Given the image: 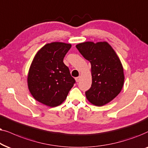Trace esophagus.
<instances>
[{"mask_svg": "<svg viewBox=\"0 0 148 148\" xmlns=\"http://www.w3.org/2000/svg\"><path fill=\"white\" fill-rule=\"evenodd\" d=\"M75 80H76V81L77 82H78L80 80V76H78V77H76V78H75Z\"/></svg>", "mask_w": 148, "mask_h": 148, "instance_id": "1", "label": "esophagus"}]
</instances>
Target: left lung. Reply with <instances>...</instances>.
Here are the masks:
<instances>
[{"label": "left lung", "instance_id": "left-lung-1", "mask_svg": "<svg viewBox=\"0 0 148 148\" xmlns=\"http://www.w3.org/2000/svg\"><path fill=\"white\" fill-rule=\"evenodd\" d=\"M82 56L91 65L92 84L85 92L92 105L103 106L121 92L125 81L123 64L109 43L90 41L76 45Z\"/></svg>", "mask_w": 148, "mask_h": 148}]
</instances>
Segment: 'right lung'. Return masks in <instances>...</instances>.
Listing matches in <instances>:
<instances>
[{"instance_id": "obj_1", "label": "right lung", "mask_w": 148, "mask_h": 148, "mask_svg": "<svg viewBox=\"0 0 148 148\" xmlns=\"http://www.w3.org/2000/svg\"><path fill=\"white\" fill-rule=\"evenodd\" d=\"M72 45L53 42L44 45L33 59L27 77L28 89L36 101L49 107L60 106L75 83L64 58Z\"/></svg>"}]
</instances>
